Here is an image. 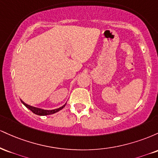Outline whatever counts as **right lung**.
I'll use <instances>...</instances> for the list:
<instances>
[{
    "label": "right lung",
    "instance_id": "right-lung-1",
    "mask_svg": "<svg viewBox=\"0 0 158 158\" xmlns=\"http://www.w3.org/2000/svg\"><path fill=\"white\" fill-rule=\"evenodd\" d=\"M21 102L25 106L27 107V108H29L32 112H33L35 114H37V115H40V116H45V115H50V114H52L54 113H56L58 112L59 110H60L62 109L65 106V105H64L63 106L60 107L59 108H57V109H54V110H44V109H41V108H35V107L31 106H29V105L26 104L25 102H23L22 100H21Z\"/></svg>",
    "mask_w": 158,
    "mask_h": 158
}]
</instances>
